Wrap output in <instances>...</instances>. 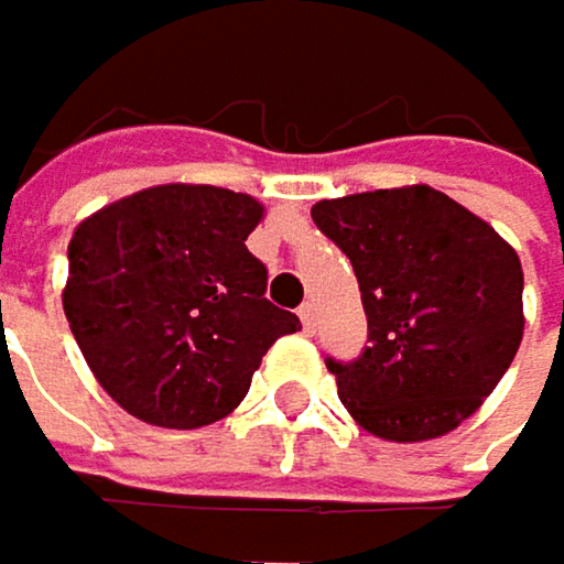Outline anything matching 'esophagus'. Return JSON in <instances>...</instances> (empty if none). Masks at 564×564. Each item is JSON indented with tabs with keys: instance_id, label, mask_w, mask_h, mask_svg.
<instances>
[{
	"instance_id": "obj_1",
	"label": "esophagus",
	"mask_w": 564,
	"mask_h": 564,
	"mask_svg": "<svg viewBox=\"0 0 564 564\" xmlns=\"http://www.w3.org/2000/svg\"><path fill=\"white\" fill-rule=\"evenodd\" d=\"M297 317H301V328L311 335V332H314V307H311V304H304V307L297 311Z\"/></svg>"
}]
</instances>
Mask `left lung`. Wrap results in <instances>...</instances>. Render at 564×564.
<instances>
[{"label": "left lung", "mask_w": 564, "mask_h": 564, "mask_svg": "<svg viewBox=\"0 0 564 564\" xmlns=\"http://www.w3.org/2000/svg\"><path fill=\"white\" fill-rule=\"evenodd\" d=\"M317 229L351 260L368 345L328 358L348 416L379 440L457 430L505 379L524 335V273L487 219L430 185L321 199Z\"/></svg>", "instance_id": "8db88e82"}]
</instances>
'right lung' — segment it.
I'll return each mask as SVG.
<instances>
[{"mask_svg": "<svg viewBox=\"0 0 564 564\" xmlns=\"http://www.w3.org/2000/svg\"><path fill=\"white\" fill-rule=\"evenodd\" d=\"M263 203L169 182L107 203L70 236L63 314L100 389L165 430L229 416L297 314L273 307L247 250Z\"/></svg>", "mask_w": 564, "mask_h": 564, "instance_id": "1", "label": "right lung"}]
</instances>
